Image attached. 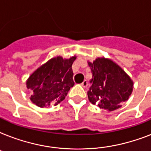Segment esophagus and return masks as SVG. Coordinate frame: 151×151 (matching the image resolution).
<instances>
[{"label": "esophagus", "instance_id": "esophagus-1", "mask_svg": "<svg viewBox=\"0 0 151 151\" xmlns=\"http://www.w3.org/2000/svg\"><path fill=\"white\" fill-rule=\"evenodd\" d=\"M81 85H82V86L84 88H86L88 86V81L86 80H85V81H83L82 83H81Z\"/></svg>", "mask_w": 151, "mask_h": 151}]
</instances>
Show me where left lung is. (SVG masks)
<instances>
[{"mask_svg": "<svg viewBox=\"0 0 151 151\" xmlns=\"http://www.w3.org/2000/svg\"><path fill=\"white\" fill-rule=\"evenodd\" d=\"M92 78L88 97L92 104L112 111L128 100L133 89V82L118 65L110 59L98 58L88 63Z\"/></svg>", "mask_w": 151, "mask_h": 151, "instance_id": "left-lung-1", "label": "left lung"}]
</instances>
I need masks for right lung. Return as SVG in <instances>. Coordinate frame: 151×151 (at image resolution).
I'll return each instance as SVG.
<instances>
[{"label": "right lung", "instance_id": "1", "mask_svg": "<svg viewBox=\"0 0 151 151\" xmlns=\"http://www.w3.org/2000/svg\"><path fill=\"white\" fill-rule=\"evenodd\" d=\"M75 59L58 56L32 73L27 81V88L33 91L30 100L40 107L56 106L63 100L74 85L72 64Z\"/></svg>", "mask_w": 151, "mask_h": 151}]
</instances>
